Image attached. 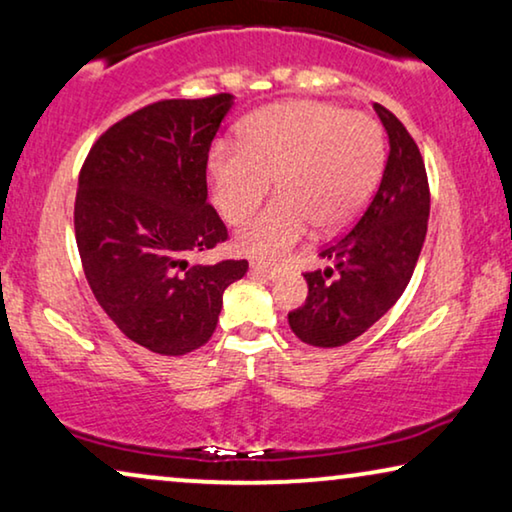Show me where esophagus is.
Instances as JSON below:
<instances>
[{"label":"esophagus","instance_id":"34e87169","mask_svg":"<svg viewBox=\"0 0 512 512\" xmlns=\"http://www.w3.org/2000/svg\"><path fill=\"white\" fill-rule=\"evenodd\" d=\"M250 271L255 273V276H262V278H273L276 276V266H269L264 262H253L250 264Z\"/></svg>","mask_w":512,"mask_h":512}]
</instances>
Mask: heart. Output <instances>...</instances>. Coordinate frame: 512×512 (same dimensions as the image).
<instances>
[{
    "label": "heart",
    "instance_id": "heart-1",
    "mask_svg": "<svg viewBox=\"0 0 512 512\" xmlns=\"http://www.w3.org/2000/svg\"><path fill=\"white\" fill-rule=\"evenodd\" d=\"M383 164V129L371 115L290 99L250 113L239 127V146L215 143L208 181L222 218L239 225L257 211L276 178L278 197L236 234V248L257 259H280L313 225L334 232L355 220Z\"/></svg>",
    "mask_w": 512,
    "mask_h": 512
}]
</instances>
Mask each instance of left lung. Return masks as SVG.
<instances>
[{"label": "left lung", "mask_w": 512, "mask_h": 512, "mask_svg": "<svg viewBox=\"0 0 512 512\" xmlns=\"http://www.w3.org/2000/svg\"><path fill=\"white\" fill-rule=\"evenodd\" d=\"M390 136V155L371 204L348 232L320 250L334 262L306 271V304L287 315L304 343L338 348L383 318L406 290L429 222V181L420 148L403 122L373 104Z\"/></svg>", "instance_id": "1"}]
</instances>
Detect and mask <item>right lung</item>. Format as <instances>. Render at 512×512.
<instances>
[{
    "label": "right lung",
    "mask_w": 512,
    "mask_h": 512,
    "mask_svg": "<svg viewBox=\"0 0 512 512\" xmlns=\"http://www.w3.org/2000/svg\"><path fill=\"white\" fill-rule=\"evenodd\" d=\"M232 95L162 99L129 113L85 157L74 229L88 285L129 341L185 355L213 336L222 292L246 259L187 264L227 241L208 204V150Z\"/></svg>",
    "instance_id": "add662e5"
}]
</instances>
